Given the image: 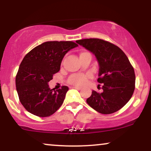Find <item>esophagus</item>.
I'll return each instance as SVG.
<instances>
[{"label": "esophagus", "instance_id": "esophagus-1", "mask_svg": "<svg viewBox=\"0 0 151 151\" xmlns=\"http://www.w3.org/2000/svg\"><path fill=\"white\" fill-rule=\"evenodd\" d=\"M72 88H74V89H77L78 90H80L81 89V88L80 87H77V86H74V87H72Z\"/></svg>", "mask_w": 151, "mask_h": 151}]
</instances>
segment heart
Listing matches in <instances>:
<instances>
[{"label":"heart","mask_w":151,"mask_h":151,"mask_svg":"<svg viewBox=\"0 0 151 151\" xmlns=\"http://www.w3.org/2000/svg\"><path fill=\"white\" fill-rule=\"evenodd\" d=\"M88 53L87 52H81L80 54L81 55H83V54ZM88 79V76L86 75L85 74L82 73H78V74H73L70 75L68 79V83L70 85L74 86H83L85 85Z\"/></svg>","instance_id":"1"}]
</instances>
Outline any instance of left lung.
Returning a JSON list of instances; mask_svg holds the SVG:
<instances>
[{"mask_svg": "<svg viewBox=\"0 0 151 151\" xmlns=\"http://www.w3.org/2000/svg\"><path fill=\"white\" fill-rule=\"evenodd\" d=\"M76 42L92 52L99 65L97 81L102 83L103 92L92 90L87 104L101 114L118 111L130 99L135 88V74L127 56L118 46L103 39H86Z\"/></svg>", "mask_w": 151, "mask_h": 151, "instance_id": "8db88e82", "label": "left lung"}]
</instances>
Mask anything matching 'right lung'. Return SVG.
Masks as SVG:
<instances>
[{
  "label": "right lung",
  "mask_w": 151,
  "mask_h": 151,
  "mask_svg": "<svg viewBox=\"0 0 151 151\" xmlns=\"http://www.w3.org/2000/svg\"><path fill=\"white\" fill-rule=\"evenodd\" d=\"M78 45L73 41H47L33 48L23 58L16 76L20 102L40 117L53 114L65 99L68 86L50 89L48 82L59 71L62 59Z\"/></svg>",
  "instance_id": "obj_1"
}]
</instances>
